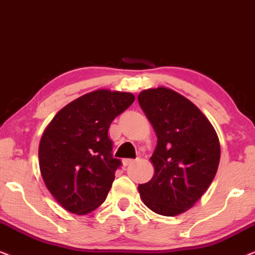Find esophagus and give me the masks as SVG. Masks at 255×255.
Returning a JSON list of instances; mask_svg holds the SVG:
<instances>
[{"label":"esophagus","instance_id":"esophagus-1","mask_svg":"<svg viewBox=\"0 0 255 255\" xmlns=\"http://www.w3.org/2000/svg\"><path fill=\"white\" fill-rule=\"evenodd\" d=\"M135 161H138V159H124L123 160V165L128 166V165H132V163H134Z\"/></svg>","mask_w":255,"mask_h":255}]
</instances>
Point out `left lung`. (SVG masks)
<instances>
[{
  "label": "left lung",
  "mask_w": 255,
  "mask_h": 255,
  "mask_svg": "<svg viewBox=\"0 0 255 255\" xmlns=\"http://www.w3.org/2000/svg\"><path fill=\"white\" fill-rule=\"evenodd\" d=\"M138 102L158 139L149 158L154 174L138 186L141 201L155 214H183L200 200L217 173V132L193 102L166 87L142 90Z\"/></svg>",
  "instance_id": "1"
}]
</instances>
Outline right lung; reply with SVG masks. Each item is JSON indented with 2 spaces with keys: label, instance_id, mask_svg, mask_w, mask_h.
<instances>
[{
  "label": "right lung",
  "instance_id": "obj_1",
  "mask_svg": "<svg viewBox=\"0 0 255 255\" xmlns=\"http://www.w3.org/2000/svg\"><path fill=\"white\" fill-rule=\"evenodd\" d=\"M133 101L131 93L94 90L62 108L45 128L38 149L40 174L67 211L86 215L106 201L121 166L108 130Z\"/></svg>",
  "mask_w": 255,
  "mask_h": 255
}]
</instances>
